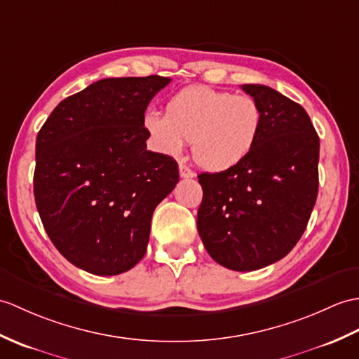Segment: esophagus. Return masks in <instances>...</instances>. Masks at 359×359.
Segmentation results:
<instances>
[{
    "instance_id": "34e87169",
    "label": "esophagus",
    "mask_w": 359,
    "mask_h": 359,
    "mask_svg": "<svg viewBox=\"0 0 359 359\" xmlns=\"http://www.w3.org/2000/svg\"><path fill=\"white\" fill-rule=\"evenodd\" d=\"M179 172H180V177H183V179H193L196 176L194 171L189 170L188 166L183 165V163L179 165Z\"/></svg>"
}]
</instances>
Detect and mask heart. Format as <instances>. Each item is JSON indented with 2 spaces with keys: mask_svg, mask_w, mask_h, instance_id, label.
<instances>
[{
  "mask_svg": "<svg viewBox=\"0 0 359 359\" xmlns=\"http://www.w3.org/2000/svg\"><path fill=\"white\" fill-rule=\"evenodd\" d=\"M262 123V107L252 96L206 86L179 90L166 101L165 114L147 111L142 119L157 151L177 157L191 142L194 162L211 172L243 163L254 151Z\"/></svg>",
  "mask_w": 359,
  "mask_h": 359,
  "instance_id": "heart-1",
  "label": "heart"
}]
</instances>
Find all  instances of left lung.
Here are the masks:
<instances>
[{
  "instance_id": "1",
  "label": "left lung",
  "mask_w": 359,
  "mask_h": 359,
  "mask_svg": "<svg viewBox=\"0 0 359 359\" xmlns=\"http://www.w3.org/2000/svg\"><path fill=\"white\" fill-rule=\"evenodd\" d=\"M241 90L262 107L260 136L237 168L200 174L197 231L215 262L245 272L281 260L302 238L318 194L320 139L299 104L260 84Z\"/></svg>"
}]
</instances>
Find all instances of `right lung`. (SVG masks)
Here are the masks:
<instances>
[{"instance_id": "obj_1", "label": "right lung", "mask_w": 359, "mask_h": 359, "mask_svg": "<svg viewBox=\"0 0 359 359\" xmlns=\"http://www.w3.org/2000/svg\"><path fill=\"white\" fill-rule=\"evenodd\" d=\"M170 78H107L65 97L36 137L33 193L47 236L76 268L118 275L147 252L151 217L179 182L147 149L149 101Z\"/></svg>"}]
</instances>
